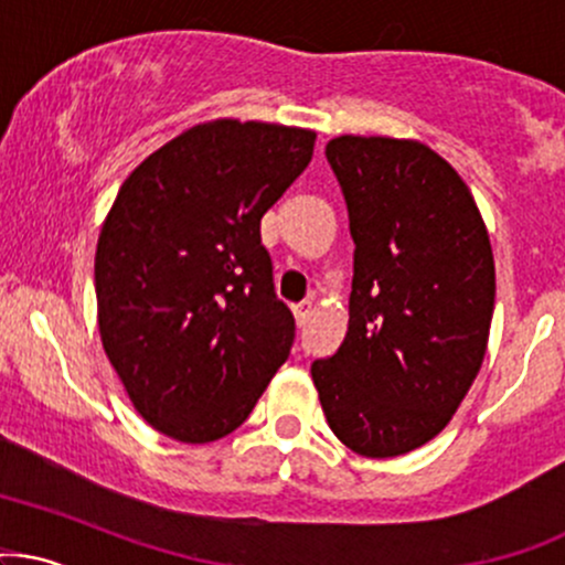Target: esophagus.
Wrapping results in <instances>:
<instances>
[{"label": "esophagus", "mask_w": 565, "mask_h": 565, "mask_svg": "<svg viewBox=\"0 0 565 565\" xmlns=\"http://www.w3.org/2000/svg\"><path fill=\"white\" fill-rule=\"evenodd\" d=\"M313 316V302L311 300H306V302H300V306H295V321L300 327H306V321L311 319Z\"/></svg>", "instance_id": "obj_1"}]
</instances>
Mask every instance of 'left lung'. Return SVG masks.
I'll return each mask as SVG.
<instances>
[{
    "instance_id": "1",
    "label": "left lung",
    "mask_w": 565,
    "mask_h": 565,
    "mask_svg": "<svg viewBox=\"0 0 565 565\" xmlns=\"http://www.w3.org/2000/svg\"><path fill=\"white\" fill-rule=\"evenodd\" d=\"M327 160L349 206V332L311 364L334 437L367 458L405 456L450 424L491 334L495 265L472 192L415 139L343 134Z\"/></svg>"
}]
</instances>
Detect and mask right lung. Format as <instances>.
<instances>
[{
    "label": "right lung",
    "mask_w": 565,
    "mask_h": 565,
    "mask_svg": "<svg viewBox=\"0 0 565 565\" xmlns=\"http://www.w3.org/2000/svg\"><path fill=\"white\" fill-rule=\"evenodd\" d=\"M316 131L198 122L128 173L96 244V321L136 413L206 445L238 429L287 362L259 220L311 163Z\"/></svg>",
    "instance_id": "1"
}]
</instances>
